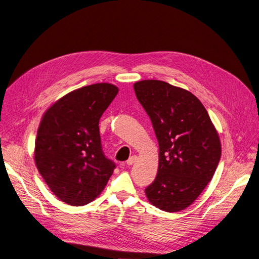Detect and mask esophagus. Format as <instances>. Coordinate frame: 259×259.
I'll return each mask as SVG.
<instances>
[{
    "label": "esophagus",
    "instance_id": "obj_1",
    "mask_svg": "<svg viewBox=\"0 0 259 259\" xmlns=\"http://www.w3.org/2000/svg\"><path fill=\"white\" fill-rule=\"evenodd\" d=\"M138 159V156L137 155H132L128 160H127V165L128 166H132L135 161H137Z\"/></svg>",
    "mask_w": 259,
    "mask_h": 259
}]
</instances>
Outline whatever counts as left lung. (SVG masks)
<instances>
[{
  "mask_svg": "<svg viewBox=\"0 0 259 259\" xmlns=\"http://www.w3.org/2000/svg\"><path fill=\"white\" fill-rule=\"evenodd\" d=\"M135 95L150 117L158 142V169L145 189L156 208L185 210L212 180L222 155L219 132L190 91L157 79L134 83Z\"/></svg>",
  "mask_w": 259,
  "mask_h": 259,
  "instance_id": "8db88e82",
  "label": "left lung"
}]
</instances>
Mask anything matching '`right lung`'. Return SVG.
Listing matches in <instances>:
<instances>
[{
  "mask_svg": "<svg viewBox=\"0 0 259 259\" xmlns=\"http://www.w3.org/2000/svg\"><path fill=\"white\" fill-rule=\"evenodd\" d=\"M118 93L98 83L64 95L45 111L37 129L34 162L49 189L70 206H85L105 189L115 168L103 151L99 121Z\"/></svg>",
  "mask_w": 259,
  "mask_h": 259,
  "instance_id": "1",
  "label": "right lung"
}]
</instances>
